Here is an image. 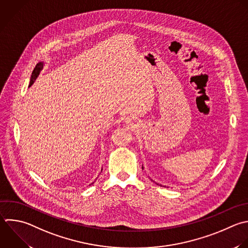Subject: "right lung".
I'll return each mask as SVG.
<instances>
[{
    "label": "right lung",
    "instance_id": "right-lung-1",
    "mask_svg": "<svg viewBox=\"0 0 248 248\" xmlns=\"http://www.w3.org/2000/svg\"><path fill=\"white\" fill-rule=\"evenodd\" d=\"M42 69H43V63L41 62V63L37 64V66L35 67V69H34V71H33V73H32L31 81H30V85H29V86H31V85L35 82V80H36L37 77L39 76V74H40V72H41V70H42Z\"/></svg>",
    "mask_w": 248,
    "mask_h": 248
}]
</instances>
